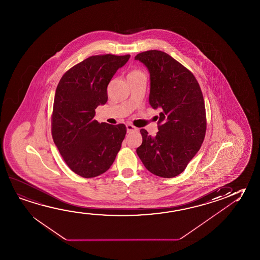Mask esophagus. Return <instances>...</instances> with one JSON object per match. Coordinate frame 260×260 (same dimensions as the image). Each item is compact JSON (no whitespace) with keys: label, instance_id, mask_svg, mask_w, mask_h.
<instances>
[{"label":"esophagus","instance_id":"34e87169","mask_svg":"<svg viewBox=\"0 0 260 260\" xmlns=\"http://www.w3.org/2000/svg\"><path fill=\"white\" fill-rule=\"evenodd\" d=\"M126 128H127V132H128V133L133 132V131H137V128H135L132 124H127V125H126Z\"/></svg>","mask_w":260,"mask_h":260}]
</instances>
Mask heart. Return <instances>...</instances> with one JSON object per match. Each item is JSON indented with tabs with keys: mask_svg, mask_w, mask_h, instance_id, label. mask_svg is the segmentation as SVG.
Listing matches in <instances>:
<instances>
[{
	"mask_svg": "<svg viewBox=\"0 0 260 260\" xmlns=\"http://www.w3.org/2000/svg\"><path fill=\"white\" fill-rule=\"evenodd\" d=\"M139 74H141V73L139 72V71H132L129 75H139Z\"/></svg>",
	"mask_w": 260,
	"mask_h": 260,
	"instance_id": "b5f03b06",
	"label": "heart"
}]
</instances>
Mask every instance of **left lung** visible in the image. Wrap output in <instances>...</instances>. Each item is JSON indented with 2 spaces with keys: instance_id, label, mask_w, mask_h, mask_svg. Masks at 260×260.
Here are the masks:
<instances>
[{
  "instance_id": "8db88e82",
  "label": "left lung",
  "mask_w": 260,
  "mask_h": 260,
  "mask_svg": "<svg viewBox=\"0 0 260 260\" xmlns=\"http://www.w3.org/2000/svg\"><path fill=\"white\" fill-rule=\"evenodd\" d=\"M135 59L149 72V104L161 111L156 136L140 129L142 144L137 154L149 172L171 178L184 171L204 142V96L192 73L167 53L148 50Z\"/></svg>"
}]
</instances>
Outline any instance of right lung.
Segmentation results:
<instances>
[{"mask_svg":"<svg viewBox=\"0 0 260 260\" xmlns=\"http://www.w3.org/2000/svg\"><path fill=\"white\" fill-rule=\"evenodd\" d=\"M131 56H92L70 68L56 87L52 137L73 172L84 178L100 176L111 168L126 135L124 124L94 120L95 109L108 100L107 86Z\"/></svg>","mask_w":260,"mask_h":260,"instance_id":"add662e5","label":"right lung"}]
</instances>
